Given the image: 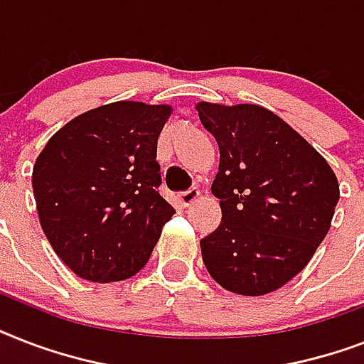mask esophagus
<instances>
[{
  "instance_id": "obj_1",
  "label": "esophagus",
  "mask_w": 364,
  "mask_h": 364,
  "mask_svg": "<svg viewBox=\"0 0 364 364\" xmlns=\"http://www.w3.org/2000/svg\"><path fill=\"white\" fill-rule=\"evenodd\" d=\"M200 196V191L198 187H193V188H188V191H185V193L179 194V202H181L183 208H188V205H193L196 200H198Z\"/></svg>"
}]
</instances>
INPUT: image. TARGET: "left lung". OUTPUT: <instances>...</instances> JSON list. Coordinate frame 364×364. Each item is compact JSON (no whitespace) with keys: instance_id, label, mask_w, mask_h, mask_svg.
<instances>
[{"instance_id":"left-lung-1","label":"left lung","mask_w":364,"mask_h":364,"mask_svg":"<svg viewBox=\"0 0 364 364\" xmlns=\"http://www.w3.org/2000/svg\"><path fill=\"white\" fill-rule=\"evenodd\" d=\"M219 145L211 193L221 225L200 240L221 287L260 296L293 279L325 240L338 204L327 160L285 121L253 104L196 105Z\"/></svg>"}]
</instances>
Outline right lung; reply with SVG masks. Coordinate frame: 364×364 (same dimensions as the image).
Here are the masks:
<instances>
[{
  "mask_svg": "<svg viewBox=\"0 0 364 364\" xmlns=\"http://www.w3.org/2000/svg\"><path fill=\"white\" fill-rule=\"evenodd\" d=\"M168 105L115 102L54 134L33 166L43 232L82 279H128L147 264L176 210L159 193L156 141Z\"/></svg>",
  "mask_w": 364,
  "mask_h": 364,
  "instance_id": "add662e5",
  "label": "right lung"
}]
</instances>
